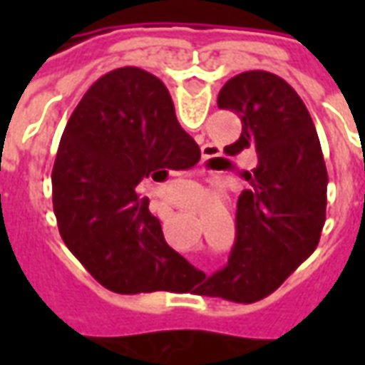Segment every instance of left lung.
Listing matches in <instances>:
<instances>
[{
	"mask_svg": "<svg viewBox=\"0 0 365 365\" xmlns=\"http://www.w3.org/2000/svg\"><path fill=\"white\" fill-rule=\"evenodd\" d=\"M217 105L242 123L240 138L225 152L237 156L252 148L258 164L245 172L252 190L238 197L229 264L209 275L199 293L254 303L277 289L319 245L329 174L313 119L279 76L264 70L235 76Z\"/></svg>",
	"mask_w": 365,
	"mask_h": 365,
	"instance_id": "8db88e82",
	"label": "left lung"
}]
</instances>
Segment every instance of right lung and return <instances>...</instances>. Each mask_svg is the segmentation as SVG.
Returning a JSON list of instances; mask_svg holds the SVG:
<instances>
[{
  "mask_svg": "<svg viewBox=\"0 0 365 365\" xmlns=\"http://www.w3.org/2000/svg\"><path fill=\"white\" fill-rule=\"evenodd\" d=\"M199 156L150 72L117 68L86 91L60 138L52 205L64 245L103 287L123 295L187 287L180 272L190 264L166 245L136 185L164 182Z\"/></svg>",
  "mask_w": 365,
  "mask_h": 365,
  "instance_id": "add662e5",
  "label": "right lung"
}]
</instances>
